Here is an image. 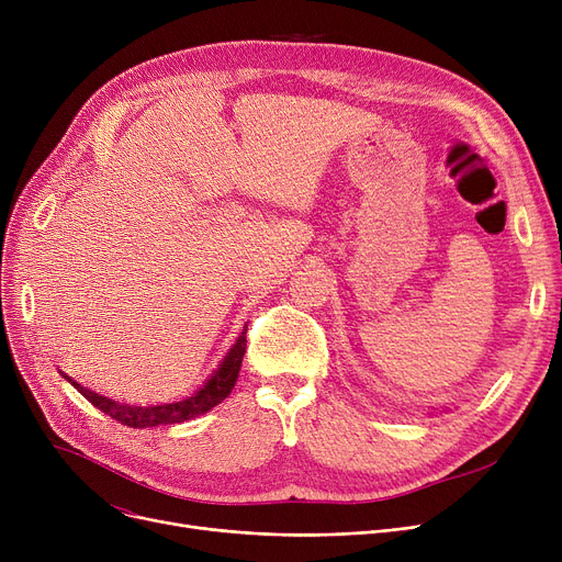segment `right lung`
I'll return each mask as SVG.
<instances>
[{
	"label": "right lung",
	"mask_w": 562,
	"mask_h": 562,
	"mask_svg": "<svg viewBox=\"0 0 562 562\" xmlns=\"http://www.w3.org/2000/svg\"><path fill=\"white\" fill-rule=\"evenodd\" d=\"M246 352V328L236 339V344L229 348V352L225 356V360L221 362V367L216 369V373L204 382L200 387V392H195L193 396L177 401V403H166V405H153V407H134V405H125V403H115L111 398H104L91 390L81 387L79 382H72V378H68L75 390L91 401L98 409H102L104 415H109L111 419L121 422L130 428H153V426H168V424H182L189 422L198 415H204L206 409L216 407L218 403H223L229 392L234 390V382L239 378V369H241V360Z\"/></svg>",
	"instance_id": "obj_1"
}]
</instances>
